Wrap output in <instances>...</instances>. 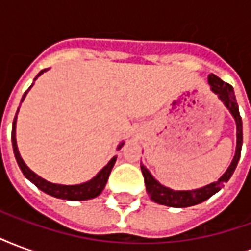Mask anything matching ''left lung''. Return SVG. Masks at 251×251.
<instances>
[{"label": "left lung", "mask_w": 251, "mask_h": 251, "mask_svg": "<svg viewBox=\"0 0 251 251\" xmlns=\"http://www.w3.org/2000/svg\"><path fill=\"white\" fill-rule=\"evenodd\" d=\"M208 84L211 86V91L215 94L219 98L222 103L225 104L232 118L235 121L237 125V148H235V154L232 157V161L230 167L226 169V172L222 175L219 179L207 184L201 188L196 189H188V191H175L172 188H168L165 185L160 184L157 180L154 179L152 174L147 169V167L141 164V171L144 175V180H145V187H147L148 195L151 196L153 201H156L158 204L168 205V207H176V208H184V207H191V205H196L204 201V200L210 199L212 195L219 192L222 188L223 183H227L230 177L234 174V171L237 168V164L241 157V149H242V118L239 115V109H238L237 99H235V94L234 90L228 84L225 83L222 79L215 76L214 74L208 75Z\"/></svg>", "instance_id": "1"}]
</instances>
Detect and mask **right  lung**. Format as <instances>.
Masks as SVG:
<instances>
[{
	"label": "right lung",
	"instance_id": "right-lung-1",
	"mask_svg": "<svg viewBox=\"0 0 251 251\" xmlns=\"http://www.w3.org/2000/svg\"><path fill=\"white\" fill-rule=\"evenodd\" d=\"M47 70H43L37 74V76L33 79V83L37 77L43 75V72H46ZM33 83L30 84V87L26 90L23 95V98H21V102L24 100L25 97H26V94L29 91L32 86H33ZM19 110L20 107L17 109V113H16V117H14L13 120V126H12V145H13V152H14V157L17 160V164H19L20 169H21V172L24 174V176L26 179L29 180L30 183H33V184L37 187L39 189H41L43 192H46V194L51 195L53 198H57V199H63V200H72V201H80V200H88V199H94V198H97L99 195L102 194V191H103L104 185L107 183V179H109L110 172H111V169L114 167L115 160H117V156L110 160L109 163L104 165L103 168L99 171L98 174L94 176L93 179L88 180L86 183H80V184H74V185H64V184H56V183H51V181H48V180L43 179L41 176H39L37 174H35L32 169H29V167L24 163V160L21 158V154L19 152V148H17V141H16V122H17V114H19ZM124 144L125 142L121 141L118 144V147L117 149H121V148L124 147Z\"/></svg>",
	"mask_w": 251,
	"mask_h": 251
}]
</instances>
